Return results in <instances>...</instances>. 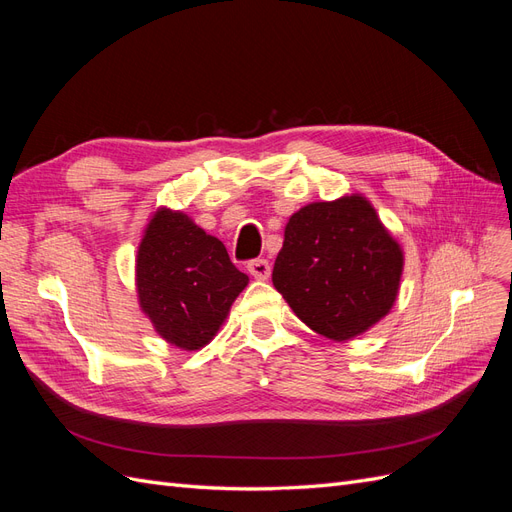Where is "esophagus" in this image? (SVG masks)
I'll use <instances>...</instances> for the list:
<instances>
[{
	"instance_id": "esophagus-1",
	"label": "esophagus",
	"mask_w": 512,
	"mask_h": 512,
	"mask_svg": "<svg viewBox=\"0 0 512 512\" xmlns=\"http://www.w3.org/2000/svg\"><path fill=\"white\" fill-rule=\"evenodd\" d=\"M247 271H250L256 280H267V277L271 275V265L267 258H254L247 262Z\"/></svg>"
}]
</instances>
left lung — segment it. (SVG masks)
Masks as SVG:
<instances>
[{
	"label": "left lung",
	"mask_w": 512,
	"mask_h": 512,
	"mask_svg": "<svg viewBox=\"0 0 512 512\" xmlns=\"http://www.w3.org/2000/svg\"><path fill=\"white\" fill-rule=\"evenodd\" d=\"M401 254L363 196L314 203L292 215L273 286L309 329L344 342L389 314Z\"/></svg>",
	"instance_id": "1"
}]
</instances>
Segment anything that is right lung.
<instances>
[{"instance_id": "add662e5", "label": "right lung", "mask_w": 512, "mask_h": 512, "mask_svg": "<svg viewBox=\"0 0 512 512\" xmlns=\"http://www.w3.org/2000/svg\"><path fill=\"white\" fill-rule=\"evenodd\" d=\"M136 284L156 331L183 350L203 348L247 286L220 239L188 215L158 211L138 247Z\"/></svg>"}]
</instances>
